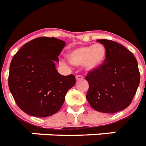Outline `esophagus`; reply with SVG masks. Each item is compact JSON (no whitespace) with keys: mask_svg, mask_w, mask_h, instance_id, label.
Instances as JSON below:
<instances>
[{"mask_svg":"<svg viewBox=\"0 0 146 146\" xmlns=\"http://www.w3.org/2000/svg\"><path fill=\"white\" fill-rule=\"evenodd\" d=\"M75 78H76V81H77V82H78V81H80V80H83V78H84L82 77V75H77Z\"/></svg>","mask_w":146,"mask_h":146,"instance_id":"obj_1","label":"esophagus"}]
</instances>
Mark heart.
<instances>
[{
  "label": "heart",
  "mask_w": 146,
  "mask_h": 146,
  "mask_svg": "<svg viewBox=\"0 0 146 146\" xmlns=\"http://www.w3.org/2000/svg\"><path fill=\"white\" fill-rule=\"evenodd\" d=\"M68 61L74 66H84L92 72L103 66L107 58V49L101 43L85 45L72 49L67 54Z\"/></svg>",
  "instance_id": "1"
}]
</instances>
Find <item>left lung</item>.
<instances>
[{"label": "left lung", "instance_id": "obj_1", "mask_svg": "<svg viewBox=\"0 0 146 146\" xmlns=\"http://www.w3.org/2000/svg\"><path fill=\"white\" fill-rule=\"evenodd\" d=\"M106 46L107 58L102 67L88 73L86 98L95 110L115 113L130 105L139 85L140 74L135 56L120 44L97 40Z\"/></svg>", "mask_w": 146, "mask_h": 146}]
</instances>
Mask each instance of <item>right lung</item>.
Returning <instances> with one entry per match:
<instances>
[{
    "mask_svg": "<svg viewBox=\"0 0 146 146\" xmlns=\"http://www.w3.org/2000/svg\"><path fill=\"white\" fill-rule=\"evenodd\" d=\"M64 40L40 37L21 48L10 64L8 86L23 111L48 117L61 108L65 95L75 85L74 75H61L56 69Z\"/></svg>",
    "mask_w": 146,
    "mask_h": 146,
    "instance_id": "obj_1",
    "label": "right lung"
}]
</instances>
